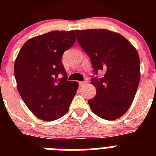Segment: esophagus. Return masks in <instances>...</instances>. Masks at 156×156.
Segmentation results:
<instances>
[{
	"instance_id": "1",
	"label": "esophagus",
	"mask_w": 156,
	"mask_h": 156,
	"mask_svg": "<svg viewBox=\"0 0 156 156\" xmlns=\"http://www.w3.org/2000/svg\"><path fill=\"white\" fill-rule=\"evenodd\" d=\"M87 83V81H81V82H80V86H83V85H85Z\"/></svg>"
}]
</instances>
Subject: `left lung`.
I'll return each mask as SVG.
<instances>
[{"mask_svg": "<svg viewBox=\"0 0 156 156\" xmlns=\"http://www.w3.org/2000/svg\"><path fill=\"white\" fill-rule=\"evenodd\" d=\"M77 41L90 57L94 74L90 83L96 95L88 100L91 111L106 120L119 119L133 102L140 81V58L136 48L119 34L110 30H76Z\"/></svg>", "mask_w": 156, "mask_h": 156, "instance_id": "1", "label": "left lung"}]
</instances>
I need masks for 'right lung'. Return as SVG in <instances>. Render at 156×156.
Listing matches in <instances>:
<instances>
[{
	"mask_svg": "<svg viewBox=\"0 0 156 156\" xmlns=\"http://www.w3.org/2000/svg\"><path fill=\"white\" fill-rule=\"evenodd\" d=\"M75 42L74 30L49 32L28 40L15 61L19 94L32 113L42 120L63 116L76 94L79 83L67 80L62 62L63 53Z\"/></svg>",
	"mask_w": 156,
	"mask_h": 156,
	"instance_id": "add662e5",
	"label": "right lung"
}]
</instances>
